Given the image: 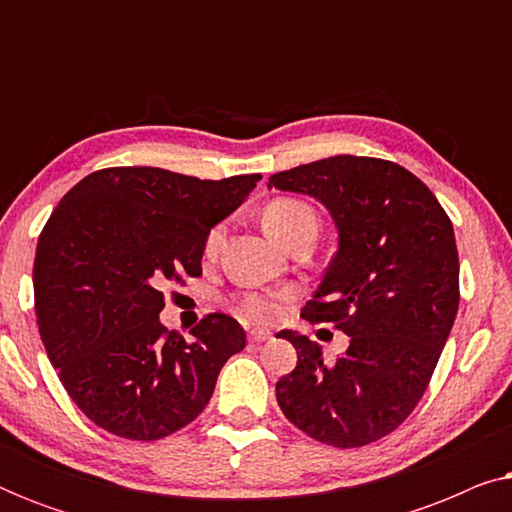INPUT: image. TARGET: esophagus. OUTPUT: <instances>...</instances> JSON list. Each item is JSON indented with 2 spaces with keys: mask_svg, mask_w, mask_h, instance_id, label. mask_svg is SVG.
<instances>
[{
  "mask_svg": "<svg viewBox=\"0 0 512 512\" xmlns=\"http://www.w3.org/2000/svg\"><path fill=\"white\" fill-rule=\"evenodd\" d=\"M272 333L268 331V328H254V331H249V340L251 342H265L270 340Z\"/></svg>",
  "mask_w": 512,
  "mask_h": 512,
  "instance_id": "1",
  "label": "esophagus"
}]
</instances>
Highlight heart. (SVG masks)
<instances>
[{
  "label": "heart",
  "mask_w": 512,
  "mask_h": 512,
  "mask_svg": "<svg viewBox=\"0 0 512 512\" xmlns=\"http://www.w3.org/2000/svg\"><path fill=\"white\" fill-rule=\"evenodd\" d=\"M263 228L272 240L284 244L293 233L303 228L317 230V216L312 207L296 198L272 200L263 212ZM223 242V226H214L205 237V256H214ZM237 314L251 324H268L279 314V298L268 293H247L237 300Z\"/></svg>",
  "instance_id": "b5f03b06"
}]
</instances>
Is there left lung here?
<instances>
[{
    "mask_svg": "<svg viewBox=\"0 0 512 512\" xmlns=\"http://www.w3.org/2000/svg\"><path fill=\"white\" fill-rule=\"evenodd\" d=\"M270 188L317 198L338 228V251L300 312L349 335L326 363L317 342L277 333L298 366L277 403L307 436L333 447L375 443L424 396L459 310V254L450 216L426 184L380 158L333 156L270 177Z\"/></svg>",
    "mask_w": 512,
    "mask_h": 512,
    "instance_id": "8db88e82",
    "label": "left lung"
}]
</instances>
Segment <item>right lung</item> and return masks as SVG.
<instances>
[{"label":"right lung","instance_id":"obj_1","mask_svg":"<svg viewBox=\"0 0 512 512\" xmlns=\"http://www.w3.org/2000/svg\"><path fill=\"white\" fill-rule=\"evenodd\" d=\"M258 179L107 167L53 209L34 256V310L48 359L90 422L121 438L158 440L205 410L247 335L221 312L193 328V342L167 331L158 319L163 289L202 275L207 233Z\"/></svg>","mask_w":512,"mask_h":512}]
</instances>
